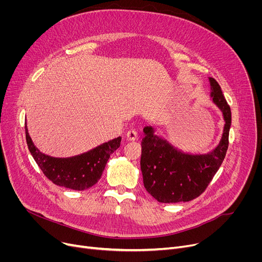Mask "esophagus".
Returning a JSON list of instances; mask_svg holds the SVG:
<instances>
[{"label": "esophagus", "instance_id": "esophagus-1", "mask_svg": "<svg viewBox=\"0 0 262 262\" xmlns=\"http://www.w3.org/2000/svg\"><path fill=\"white\" fill-rule=\"evenodd\" d=\"M137 137H138V134H137V132L135 129H130L126 133V139L128 141H135L137 140Z\"/></svg>", "mask_w": 262, "mask_h": 262}]
</instances>
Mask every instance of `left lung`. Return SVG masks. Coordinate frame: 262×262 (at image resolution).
Masks as SVG:
<instances>
[{
    "mask_svg": "<svg viewBox=\"0 0 262 262\" xmlns=\"http://www.w3.org/2000/svg\"><path fill=\"white\" fill-rule=\"evenodd\" d=\"M210 98L225 122L217 145L207 153L184 152L155 134V128H143L141 172L148 193L160 203L189 202L200 196L217 172L228 147L231 124L230 108L217 81L208 77Z\"/></svg>",
    "mask_w": 262,
    "mask_h": 262,
    "instance_id": "1",
    "label": "left lung"
}]
</instances>
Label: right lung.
I'll return each instance as SVG.
<instances>
[{
	"mask_svg": "<svg viewBox=\"0 0 262 262\" xmlns=\"http://www.w3.org/2000/svg\"><path fill=\"white\" fill-rule=\"evenodd\" d=\"M26 142L38 167L55 185L82 191L98 183L106 163L121 144L122 137L104 142L79 155L72 157H52L35 146L25 122Z\"/></svg>",
	"mask_w": 262,
	"mask_h": 262,
	"instance_id": "obj_1",
	"label": "right lung"
}]
</instances>
